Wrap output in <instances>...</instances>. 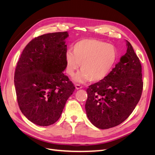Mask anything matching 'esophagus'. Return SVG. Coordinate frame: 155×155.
Listing matches in <instances>:
<instances>
[{
	"label": "esophagus",
	"mask_w": 155,
	"mask_h": 155,
	"mask_svg": "<svg viewBox=\"0 0 155 155\" xmlns=\"http://www.w3.org/2000/svg\"><path fill=\"white\" fill-rule=\"evenodd\" d=\"M75 87H76V88L77 90H79V89H81L83 88V87L81 86L80 85H79V84H76V85H75Z\"/></svg>",
	"instance_id": "esophagus-1"
}]
</instances>
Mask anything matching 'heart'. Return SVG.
<instances>
[{"label": "heart", "instance_id": "obj_1", "mask_svg": "<svg viewBox=\"0 0 155 155\" xmlns=\"http://www.w3.org/2000/svg\"><path fill=\"white\" fill-rule=\"evenodd\" d=\"M117 58L118 51L114 45L97 39H82L74 44L72 53L67 51L65 55L66 72L73 76L80 64L81 72L75 76V81L98 82L108 76Z\"/></svg>", "mask_w": 155, "mask_h": 155}]
</instances>
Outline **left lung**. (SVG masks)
Wrapping results in <instances>:
<instances>
[{"label": "left lung", "mask_w": 155, "mask_h": 155, "mask_svg": "<svg viewBox=\"0 0 155 155\" xmlns=\"http://www.w3.org/2000/svg\"><path fill=\"white\" fill-rule=\"evenodd\" d=\"M127 46L126 54L121 56L108 76L87 89V117L94 125L101 129L122 123L132 113L141 97V63L127 41Z\"/></svg>", "instance_id": "8db88e82"}]
</instances>
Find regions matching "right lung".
I'll return each mask as SVG.
<instances>
[{
    "label": "right lung",
    "instance_id": "1",
    "mask_svg": "<svg viewBox=\"0 0 155 155\" xmlns=\"http://www.w3.org/2000/svg\"><path fill=\"white\" fill-rule=\"evenodd\" d=\"M67 31L35 37L23 50L14 76L17 99L22 113L40 126L60 118L74 84L63 74L66 68Z\"/></svg>",
    "mask_w": 155,
    "mask_h": 155
}]
</instances>
